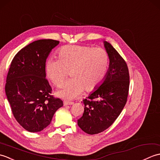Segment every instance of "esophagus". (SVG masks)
<instances>
[{
    "label": "esophagus",
    "mask_w": 160,
    "mask_h": 160,
    "mask_svg": "<svg viewBox=\"0 0 160 160\" xmlns=\"http://www.w3.org/2000/svg\"><path fill=\"white\" fill-rule=\"evenodd\" d=\"M64 106H67V105H73L74 104V102H67V101H64Z\"/></svg>",
    "instance_id": "esophagus-1"
}]
</instances>
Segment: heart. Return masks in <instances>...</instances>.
Segmentation results:
<instances>
[{
	"instance_id": "1",
	"label": "heart",
	"mask_w": 160,
	"mask_h": 160,
	"mask_svg": "<svg viewBox=\"0 0 160 160\" xmlns=\"http://www.w3.org/2000/svg\"><path fill=\"white\" fill-rule=\"evenodd\" d=\"M58 59L46 61L47 77L54 85L60 86L70 72L71 80L62 84L56 93L66 100L79 96L83 89L92 91L103 82L108 71V56L100 47L66 45L58 52Z\"/></svg>"
}]
</instances>
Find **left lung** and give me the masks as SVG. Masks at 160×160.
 I'll return each instance as SVG.
<instances>
[{"mask_svg": "<svg viewBox=\"0 0 160 160\" xmlns=\"http://www.w3.org/2000/svg\"><path fill=\"white\" fill-rule=\"evenodd\" d=\"M109 59L104 80L83 100L84 110L78 125L88 134L102 132L120 115L127 100L129 73L127 64L109 42L104 41Z\"/></svg>", "mask_w": 160, "mask_h": 160, "instance_id": "1", "label": "left lung"}]
</instances>
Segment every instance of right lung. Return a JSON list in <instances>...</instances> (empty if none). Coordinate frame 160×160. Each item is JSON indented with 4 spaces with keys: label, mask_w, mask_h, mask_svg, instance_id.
<instances>
[{
    "label": "right lung",
    "mask_w": 160,
    "mask_h": 160,
    "mask_svg": "<svg viewBox=\"0 0 160 160\" xmlns=\"http://www.w3.org/2000/svg\"><path fill=\"white\" fill-rule=\"evenodd\" d=\"M52 39L38 40L16 54L7 76L5 93L17 122L32 132L42 131L63 102L51 95L46 80L45 62L59 44Z\"/></svg>",
    "instance_id": "obj_1"
}]
</instances>
